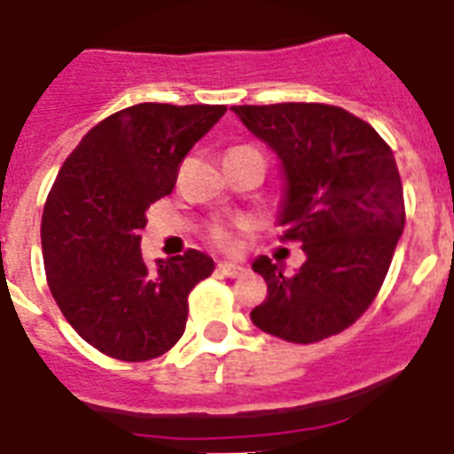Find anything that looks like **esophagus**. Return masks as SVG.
Segmentation results:
<instances>
[{
	"instance_id": "obj_1",
	"label": "esophagus",
	"mask_w": 454,
	"mask_h": 454,
	"mask_svg": "<svg viewBox=\"0 0 454 454\" xmlns=\"http://www.w3.org/2000/svg\"><path fill=\"white\" fill-rule=\"evenodd\" d=\"M218 271L223 273L224 278H239L246 269L241 264H231V262H220L218 264Z\"/></svg>"
}]
</instances>
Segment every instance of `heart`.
<instances>
[{"label":"heart","mask_w":454,"mask_h":454,"mask_svg":"<svg viewBox=\"0 0 454 454\" xmlns=\"http://www.w3.org/2000/svg\"><path fill=\"white\" fill-rule=\"evenodd\" d=\"M213 241L218 243L220 248L230 250L236 246V236L234 231L227 230V227H215V230H213Z\"/></svg>","instance_id":"obj_1"}]
</instances>
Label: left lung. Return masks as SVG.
<instances>
[{
    "mask_svg": "<svg viewBox=\"0 0 454 454\" xmlns=\"http://www.w3.org/2000/svg\"><path fill=\"white\" fill-rule=\"evenodd\" d=\"M231 111L278 155L286 178L278 224L306 253L294 276L267 254L253 262L269 294L250 320L290 343L339 334L376 299L403 231L395 155L346 108L290 101Z\"/></svg>",
    "mask_w": 454,
    "mask_h": 454,
    "instance_id": "left-lung-1",
    "label": "left lung"
}]
</instances>
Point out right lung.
Returning <instances> with one entry per match:
<instances>
[{
    "instance_id": "1",
    "label": "right lung",
    "mask_w": 454,
    "mask_h": 454,
    "mask_svg": "<svg viewBox=\"0 0 454 454\" xmlns=\"http://www.w3.org/2000/svg\"><path fill=\"white\" fill-rule=\"evenodd\" d=\"M223 104H137L81 138L41 220L48 287L78 336L122 362H145L185 332L187 294L215 269L187 250L145 267V211L174 190L178 164L224 115Z\"/></svg>"
}]
</instances>
